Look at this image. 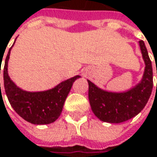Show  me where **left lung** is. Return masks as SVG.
Returning <instances> with one entry per match:
<instances>
[{
	"label": "left lung",
	"instance_id": "obj_1",
	"mask_svg": "<svg viewBox=\"0 0 157 157\" xmlns=\"http://www.w3.org/2000/svg\"><path fill=\"white\" fill-rule=\"evenodd\" d=\"M139 45L145 69L140 82L131 90L125 92L106 91L88 80L90 107L101 121L116 124L124 122L140 113L147 105L153 89V70L145 43L140 40Z\"/></svg>",
	"mask_w": 157,
	"mask_h": 157
}]
</instances>
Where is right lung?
Returning <instances> with one entry per match:
<instances>
[{"instance_id":"right-lung-1","label":"right lung","mask_w":157,"mask_h":157,"mask_svg":"<svg viewBox=\"0 0 157 157\" xmlns=\"http://www.w3.org/2000/svg\"><path fill=\"white\" fill-rule=\"evenodd\" d=\"M12 46L6 57L3 68L4 89L12 108L20 117L31 124H51L59 117L74 82L81 76L75 75L44 91L24 90L17 87L9 75L8 63Z\"/></svg>"}]
</instances>
